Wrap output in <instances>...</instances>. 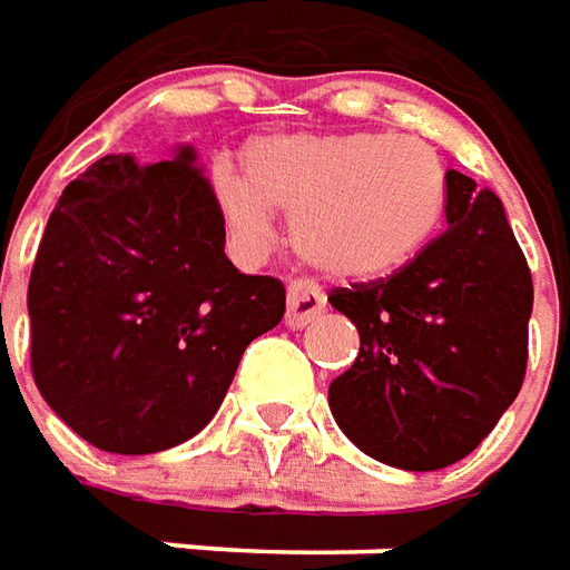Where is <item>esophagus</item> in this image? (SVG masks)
<instances>
[{"label":"esophagus","mask_w":570,"mask_h":570,"mask_svg":"<svg viewBox=\"0 0 570 570\" xmlns=\"http://www.w3.org/2000/svg\"><path fill=\"white\" fill-rule=\"evenodd\" d=\"M326 296L324 289L312 281H293L286 286V326H298L312 324L317 314L324 312Z\"/></svg>","instance_id":"obj_1"}]
</instances>
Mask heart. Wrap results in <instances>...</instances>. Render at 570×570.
I'll use <instances>...</instances> for the list:
<instances>
[{"instance_id":"obj_1","label":"heart","mask_w":570,"mask_h":570,"mask_svg":"<svg viewBox=\"0 0 570 570\" xmlns=\"http://www.w3.org/2000/svg\"><path fill=\"white\" fill-rule=\"evenodd\" d=\"M216 203L246 256L272 240V213L289 216L302 256L333 277L370 281L407 265L448 203L444 169L420 138L385 132H289L244 150V178H222Z\"/></svg>"}]
</instances>
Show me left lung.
Instances as JSON below:
<instances>
[{
	"mask_svg": "<svg viewBox=\"0 0 570 570\" xmlns=\"http://www.w3.org/2000/svg\"><path fill=\"white\" fill-rule=\"evenodd\" d=\"M448 230L385 281L333 289L361 352L330 410L361 451L407 472L463 460L515 401L534 284L503 203L451 173Z\"/></svg>",
	"mask_w": 570,
	"mask_h": 570,
	"instance_id": "left-lung-1",
	"label": "left lung"
}]
</instances>
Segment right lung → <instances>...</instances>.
<instances>
[{
	"mask_svg": "<svg viewBox=\"0 0 570 570\" xmlns=\"http://www.w3.org/2000/svg\"><path fill=\"white\" fill-rule=\"evenodd\" d=\"M284 308L277 277L225 256L194 147L154 166L110 154L63 188L36 253V389L101 451H166L216 416L246 345Z\"/></svg>",
	"mask_w": 570,
	"mask_h": 570,
	"instance_id": "1",
	"label": "right lung"
}]
</instances>
